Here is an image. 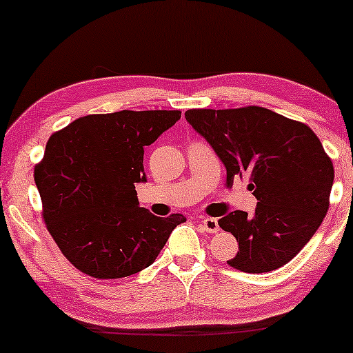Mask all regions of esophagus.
Wrapping results in <instances>:
<instances>
[{
  "mask_svg": "<svg viewBox=\"0 0 353 353\" xmlns=\"http://www.w3.org/2000/svg\"><path fill=\"white\" fill-rule=\"evenodd\" d=\"M201 226L204 228V231H207V233H216V231H220L219 220L216 219H204L201 221Z\"/></svg>",
  "mask_w": 353,
  "mask_h": 353,
  "instance_id": "1",
  "label": "esophagus"
}]
</instances>
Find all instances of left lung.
<instances>
[{
	"label": "left lung",
	"instance_id": "1",
	"mask_svg": "<svg viewBox=\"0 0 353 353\" xmlns=\"http://www.w3.org/2000/svg\"><path fill=\"white\" fill-rule=\"evenodd\" d=\"M186 122L210 144L226 168V183L249 178L255 214L234 210L219 225L239 244L228 265L248 273L273 272L301 252L330 207L334 168L307 125L273 110L191 109Z\"/></svg>",
	"mask_w": 353,
	"mask_h": 353
}]
</instances>
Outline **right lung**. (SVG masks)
<instances>
[{
    "label": "right lung",
    "instance_id": "add662e5",
    "mask_svg": "<svg viewBox=\"0 0 353 353\" xmlns=\"http://www.w3.org/2000/svg\"><path fill=\"white\" fill-rule=\"evenodd\" d=\"M180 110H120L77 119L48 139L35 167L48 231L65 259L90 276L125 278L148 268L186 221L139 207L144 146L173 127Z\"/></svg>",
    "mask_w": 353,
    "mask_h": 353
}]
</instances>
